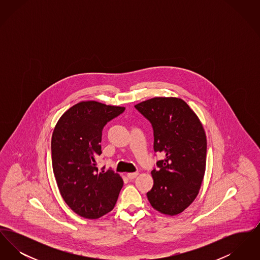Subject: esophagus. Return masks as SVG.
<instances>
[{"instance_id":"esophagus-1","label":"esophagus","mask_w":260,"mask_h":260,"mask_svg":"<svg viewBox=\"0 0 260 260\" xmlns=\"http://www.w3.org/2000/svg\"><path fill=\"white\" fill-rule=\"evenodd\" d=\"M137 175H138V173H129L126 174V176H127L128 179H131V180H132V179H135Z\"/></svg>"}]
</instances>
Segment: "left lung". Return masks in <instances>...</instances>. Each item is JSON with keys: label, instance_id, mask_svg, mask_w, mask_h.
I'll list each match as a JSON object with an SVG mask.
<instances>
[{"label": "left lung", "instance_id": "8db88e82", "mask_svg": "<svg viewBox=\"0 0 260 260\" xmlns=\"http://www.w3.org/2000/svg\"><path fill=\"white\" fill-rule=\"evenodd\" d=\"M152 124L154 151L165 157L151 172L147 198L155 210L176 215L198 195L207 159V137L197 115L184 100L154 98L136 104Z\"/></svg>", "mask_w": 260, "mask_h": 260}]
</instances>
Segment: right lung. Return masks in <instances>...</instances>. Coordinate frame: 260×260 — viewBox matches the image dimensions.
Wrapping results in <instances>:
<instances>
[{"label":"right lung","mask_w":260,"mask_h":260,"mask_svg":"<svg viewBox=\"0 0 260 260\" xmlns=\"http://www.w3.org/2000/svg\"><path fill=\"white\" fill-rule=\"evenodd\" d=\"M124 111V107L82 101L65 112L53 129L55 180L65 203L82 217L96 219L111 211L124 184L118 173L96 167L103 127Z\"/></svg>","instance_id":"add662e5"}]
</instances>
